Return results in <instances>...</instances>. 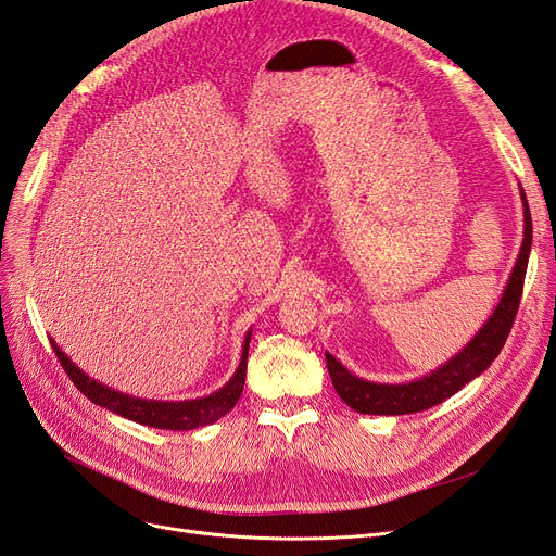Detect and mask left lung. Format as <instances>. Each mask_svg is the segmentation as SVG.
Segmentation results:
<instances>
[{"label":"left lung","instance_id":"left-lung-1","mask_svg":"<svg viewBox=\"0 0 556 556\" xmlns=\"http://www.w3.org/2000/svg\"><path fill=\"white\" fill-rule=\"evenodd\" d=\"M519 197L521 206H525V241H521L513 274L506 282V290H503L494 313L486 317V323L480 327V331L452 359H447L445 364L435 368V371L417 380L387 384L364 380L355 374H350L339 359L325 352L333 390L339 392V396L352 410L364 415H408L427 410L431 406H439V403H443L452 394H457L464 384H468L492 366L515 323L533 239L529 201L525 190H521V185Z\"/></svg>","mask_w":556,"mask_h":556}]
</instances>
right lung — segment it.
<instances>
[{
  "mask_svg": "<svg viewBox=\"0 0 556 556\" xmlns=\"http://www.w3.org/2000/svg\"><path fill=\"white\" fill-rule=\"evenodd\" d=\"M250 336L252 331L245 333L241 362L237 371H233V376L229 378V382L208 396H199L190 401H155V399H139V396L123 394L113 390V387H106L99 380L90 378L88 374H83L80 368L64 355L62 348L53 339H50V345H53L66 376H70L78 390L92 403H97V406H102L121 417H127L131 422H139V425H148L155 429H172V431H190V429L217 422V419L225 417L233 406H237L245 384Z\"/></svg>",
  "mask_w": 556,
  "mask_h": 556,
  "instance_id": "add662e5",
  "label": "right lung"
}]
</instances>
